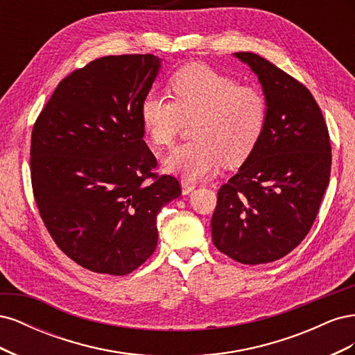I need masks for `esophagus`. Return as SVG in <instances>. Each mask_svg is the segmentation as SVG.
<instances>
[{
    "label": "esophagus",
    "instance_id": "esophagus-1",
    "mask_svg": "<svg viewBox=\"0 0 355 355\" xmlns=\"http://www.w3.org/2000/svg\"><path fill=\"white\" fill-rule=\"evenodd\" d=\"M196 189V185L194 184H191V182H188V180H182V194L184 196H188V194H191L192 191Z\"/></svg>",
    "mask_w": 355,
    "mask_h": 355
}]
</instances>
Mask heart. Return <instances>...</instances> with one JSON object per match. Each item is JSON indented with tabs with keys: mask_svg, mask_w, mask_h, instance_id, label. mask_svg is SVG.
<instances>
[{
	"mask_svg": "<svg viewBox=\"0 0 355 355\" xmlns=\"http://www.w3.org/2000/svg\"><path fill=\"white\" fill-rule=\"evenodd\" d=\"M173 101L148 93L141 120L157 146H168L184 121L194 141L175 148L164 168L187 180L211 176L222 163L237 166L249 157L266 121V101L252 85H239L230 75L202 63H191L171 75Z\"/></svg>",
	"mask_w": 355,
	"mask_h": 355,
	"instance_id": "heart-1",
	"label": "heart"
}]
</instances>
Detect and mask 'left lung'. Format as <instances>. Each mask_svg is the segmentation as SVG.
<instances>
[{
    "mask_svg": "<svg viewBox=\"0 0 355 355\" xmlns=\"http://www.w3.org/2000/svg\"><path fill=\"white\" fill-rule=\"evenodd\" d=\"M262 85L266 121L237 175L218 192L211 239L245 265L280 259L305 239L329 185L327 125L305 85L254 53H234Z\"/></svg>",
    "mask_w": 355,
    "mask_h": 355,
    "instance_id": "obj_1",
    "label": "left lung"
}]
</instances>
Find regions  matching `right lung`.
<instances>
[{"label":"right lung","instance_id":"1","mask_svg":"<svg viewBox=\"0 0 355 355\" xmlns=\"http://www.w3.org/2000/svg\"><path fill=\"white\" fill-rule=\"evenodd\" d=\"M154 55L96 59L62 80L32 130L31 178L59 249L83 268L125 275L157 247V216L180 197L157 178L141 102L161 69ZM154 177V181L146 179Z\"/></svg>","mask_w":355,"mask_h":355}]
</instances>
